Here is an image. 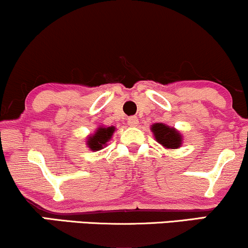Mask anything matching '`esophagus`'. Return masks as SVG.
Wrapping results in <instances>:
<instances>
[{
    "mask_svg": "<svg viewBox=\"0 0 248 248\" xmlns=\"http://www.w3.org/2000/svg\"><path fill=\"white\" fill-rule=\"evenodd\" d=\"M127 124H129L130 127H136L139 124V119L136 116H129L127 119Z\"/></svg>",
    "mask_w": 248,
    "mask_h": 248,
    "instance_id": "obj_1",
    "label": "esophagus"
}]
</instances>
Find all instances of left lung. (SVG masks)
<instances>
[{
    "label": "left lung",
    "instance_id": "1",
    "mask_svg": "<svg viewBox=\"0 0 248 248\" xmlns=\"http://www.w3.org/2000/svg\"><path fill=\"white\" fill-rule=\"evenodd\" d=\"M155 140L164 147L166 149H178L183 143V136L176 128L168 126V124H154L150 127Z\"/></svg>",
    "mask_w": 248,
    "mask_h": 248
}]
</instances>
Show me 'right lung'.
<instances>
[{
  "mask_svg": "<svg viewBox=\"0 0 248 248\" xmlns=\"http://www.w3.org/2000/svg\"><path fill=\"white\" fill-rule=\"evenodd\" d=\"M115 132V127H105V126H99L96 128V130L93 134L87 136L86 140V146L90 148V150L92 152H98V150L104 149L107 146V143L112 139L113 134Z\"/></svg>",
  "mask_w": 248,
  "mask_h": 248,
  "instance_id": "obj_1",
  "label": "right lung"
}]
</instances>
